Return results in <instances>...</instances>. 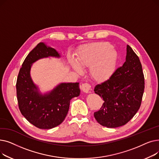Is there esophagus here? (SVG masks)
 Returning a JSON list of instances; mask_svg holds the SVG:
<instances>
[{"mask_svg":"<svg viewBox=\"0 0 159 159\" xmlns=\"http://www.w3.org/2000/svg\"><path fill=\"white\" fill-rule=\"evenodd\" d=\"M81 88H82V90L84 91V93H90L91 86L89 84H88V83H84V84H82Z\"/></svg>","mask_w":159,"mask_h":159,"instance_id":"1","label":"esophagus"}]
</instances>
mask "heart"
<instances>
[{
	"mask_svg": "<svg viewBox=\"0 0 159 159\" xmlns=\"http://www.w3.org/2000/svg\"><path fill=\"white\" fill-rule=\"evenodd\" d=\"M68 60L72 68L79 73L81 72L80 68L89 66L91 77L101 82L109 79L113 73L117 60V53L110 44L94 43L80 48L76 62L71 57Z\"/></svg>",
	"mask_w": 159,
	"mask_h": 159,
	"instance_id": "obj_1",
	"label": "heart"
}]
</instances>
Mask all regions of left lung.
<instances>
[{
	"label": "left lung",
	"mask_w": 159,
	"mask_h": 159,
	"mask_svg": "<svg viewBox=\"0 0 159 159\" xmlns=\"http://www.w3.org/2000/svg\"><path fill=\"white\" fill-rule=\"evenodd\" d=\"M144 90V77L139 57L127 45L126 61L110 78L95 86V93L104 102L94 113L103 126L114 128L128 123L139 110Z\"/></svg>",
	"instance_id": "1"
}]
</instances>
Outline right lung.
Returning <instances> with one entry per match:
<instances>
[{"mask_svg": "<svg viewBox=\"0 0 159 159\" xmlns=\"http://www.w3.org/2000/svg\"><path fill=\"white\" fill-rule=\"evenodd\" d=\"M60 58L57 50L40 43L30 52L22 65L16 89L19 110L37 128L48 129L61 124L68 114L71 99L80 95L79 82L61 83L52 91L41 93L30 75L32 64L41 58Z\"/></svg>", "mask_w": 159, "mask_h": 159, "instance_id": "add662e5", "label": "right lung"}]
</instances>
